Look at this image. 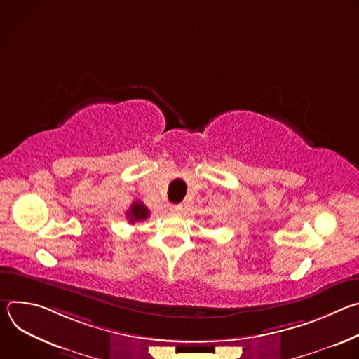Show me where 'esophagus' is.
Listing matches in <instances>:
<instances>
[{"label":"esophagus","instance_id":"1","mask_svg":"<svg viewBox=\"0 0 359 359\" xmlns=\"http://www.w3.org/2000/svg\"><path fill=\"white\" fill-rule=\"evenodd\" d=\"M182 209H183L182 204H170V206H169L170 213H180Z\"/></svg>","mask_w":359,"mask_h":359}]
</instances>
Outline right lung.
<instances>
[{"mask_svg":"<svg viewBox=\"0 0 359 359\" xmlns=\"http://www.w3.org/2000/svg\"><path fill=\"white\" fill-rule=\"evenodd\" d=\"M149 216H150L149 209L144 206V204H143L142 201H139V200H135V201L132 203L130 209L126 212V217L129 219V223H132V224H135V223H137V222H143V220H146Z\"/></svg>","mask_w":359,"mask_h":359,"instance_id":"add662e5","label":"right lung"}]
</instances>
